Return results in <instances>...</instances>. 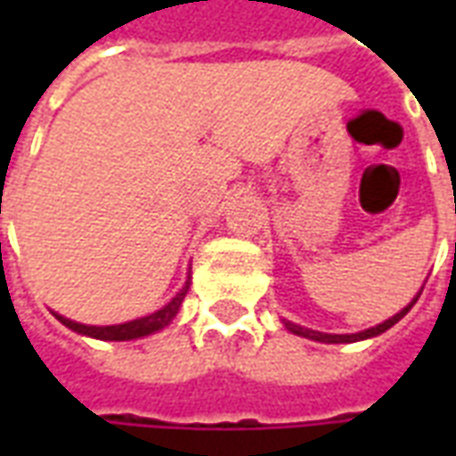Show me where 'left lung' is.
<instances>
[{"label": "left lung", "mask_w": 456, "mask_h": 456, "mask_svg": "<svg viewBox=\"0 0 456 456\" xmlns=\"http://www.w3.org/2000/svg\"><path fill=\"white\" fill-rule=\"evenodd\" d=\"M415 303V300H412ZM412 303L408 307H403L398 315H393L391 320H386V322H381V325L371 327V330H363V332H356V335H322V332H315V330H305V327H297V325H290V322H286V327L290 330V332H296V335L300 337H307V339H315V342H332V344H339V342H359V339H369V337H376L381 335V332H386V330H391L398 320H401L408 310L412 307Z\"/></svg>", "instance_id": "left-lung-1"}]
</instances>
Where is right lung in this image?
Listing matches in <instances>:
<instances>
[{
  "instance_id": "1",
  "label": "right lung",
  "mask_w": 456,
  "mask_h": 456,
  "mask_svg": "<svg viewBox=\"0 0 456 456\" xmlns=\"http://www.w3.org/2000/svg\"><path fill=\"white\" fill-rule=\"evenodd\" d=\"M190 281L183 286L178 296L170 300L168 305L160 307L159 313H153L149 317H141V320H131V322H124V325H112V327H93V325H80V322H73L68 317L55 315L65 327H70L73 332H80V335L94 337V339H110V342H124V339H136V337H146L151 332H159L163 327L168 325L173 317L178 315V307L183 303V297L188 293Z\"/></svg>"
}]
</instances>
